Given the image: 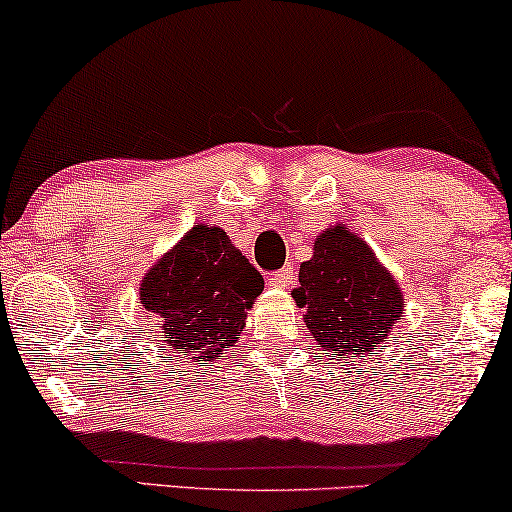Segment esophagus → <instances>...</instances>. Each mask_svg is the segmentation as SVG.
Instances as JSON below:
<instances>
[{
	"label": "esophagus",
	"instance_id": "esophagus-1",
	"mask_svg": "<svg viewBox=\"0 0 512 512\" xmlns=\"http://www.w3.org/2000/svg\"><path fill=\"white\" fill-rule=\"evenodd\" d=\"M293 279H296V268H293V265H286V268L270 277V286H275V289H286V286L293 284Z\"/></svg>",
	"mask_w": 512,
	"mask_h": 512
}]
</instances>
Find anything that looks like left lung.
<instances>
[{
  "label": "left lung",
  "mask_w": 512,
  "mask_h": 512,
  "mask_svg": "<svg viewBox=\"0 0 512 512\" xmlns=\"http://www.w3.org/2000/svg\"><path fill=\"white\" fill-rule=\"evenodd\" d=\"M298 282L291 296L305 310V326L338 361L375 352L403 314V293L394 275L342 223L317 235Z\"/></svg>",
  "instance_id": "obj_1"
}]
</instances>
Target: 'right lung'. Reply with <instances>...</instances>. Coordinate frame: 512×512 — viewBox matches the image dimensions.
Listing matches in <instances>:
<instances>
[{
	"mask_svg": "<svg viewBox=\"0 0 512 512\" xmlns=\"http://www.w3.org/2000/svg\"><path fill=\"white\" fill-rule=\"evenodd\" d=\"M263 275L216 226L198 223L139 284L144 310L163 319L160 333L172 354L212 361L233 347Z\"/></svg>",
	"mask_w": 512,
	"mask_h": 512,
	"instance_id": "1",
	"label": "right lung"
}]
</instances>
